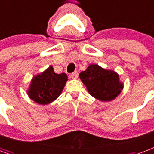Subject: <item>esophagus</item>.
Listing matches in <instances>:
<instances>
[{
    "mask_svg": "<svg viewBox=\"0 0 154 154\" xmlns=\"http://www.w3.org/2000/svg\"><path fill=\"white\" fill-rule=\"evenodd\" d=\"M79 77V73L77 72V71H75V72H73L70 74V78H72V79H77Z\"/></svg>",
    "mask_w": 154,
    "mask_h": 154,
    "instance_id": "esophagus-1",
    "label": "esophagus"
}]
</instances>
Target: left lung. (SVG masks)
Instances as JSON below:
<instances>
[{
    "label": "left lung",
    "instance_id": "left-lung-1",
    "mask_svg": "<svg viewBox=\"0 0 154 154\" xmlns=\"http://www.w3.org/2000/svg\"><path fill=\"white\" fill-rule=\"evenodd\" d=\"M79 78L92 97L102 101L115 99L123 88L119 77L113 70H105L98 65H90L79 74Z\"/></svg>",
    "mask_w": 154,
    "mask_h": 154
}]
</instances>
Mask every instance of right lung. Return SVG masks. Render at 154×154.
Here are the masks:
<instances>
[{"label":"right lung","mask_w":154,"mask_h":154,"mask_svg":"<svg viewBox=\"0 0 154 154\" xmlns=\"http://www.w3.org/2000/svg\"><path fill=\"white\" fill-rule=\"evenodd\" d=\"M67 79L65 73L56 74L51 66L32 79L27 94L35 102L47 105L59 97Z\"/></svg>","instance_id":"1"}]
</instances>
